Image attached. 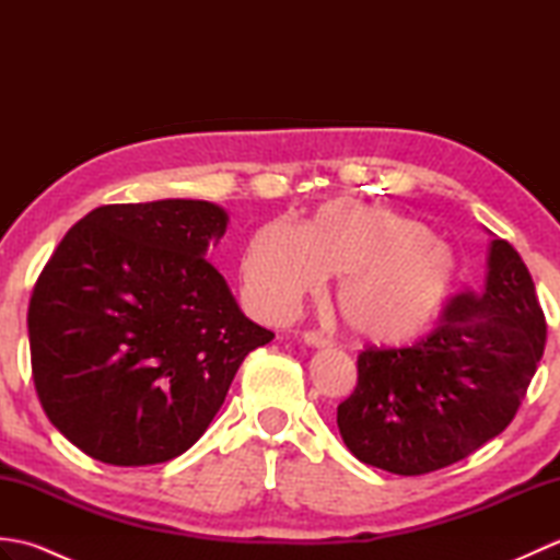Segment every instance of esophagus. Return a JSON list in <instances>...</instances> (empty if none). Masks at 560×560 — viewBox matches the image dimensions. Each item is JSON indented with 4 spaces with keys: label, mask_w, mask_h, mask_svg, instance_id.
Wrapping results in <instances>:
<instances>
[{
    "label": "esophagus",
    "mask_w": 560,
    "mask_h": 560,
    "mask_svg": "<svg viewBox=\"0 0 560 560\" xmlns=\"http://www.w3.org/2000/svg\"><path fill=\"white\" fill-rule=\"evenodd\" d=\"M303 341L305 343H311V347H327L329 343V339L323 335V331H317V329H307V331H303Z\"/></svg>",
    "instance_id": "obj_1"
}]
</instances>
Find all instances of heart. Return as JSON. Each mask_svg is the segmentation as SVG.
Wrapping results in <instances>:
<instances>
[{"label":"heart","instance_id":"1","mask_svg":"<svg viewBox=\"0 0 560 560\" xmlns=\"http://www.w3.org/2000/svg\"><path fill=\"white\" fill-rule=\"evenodd\" d=\"M457 273L452 249L423 223L353 199L319 207L301 231L287 221L259 225L241 261L247 301L267 317H287L325 277H339V315L355 339L380 349L428 335Z\"/></svg>","mask_w":560,"mask_h":560}]
</instances>
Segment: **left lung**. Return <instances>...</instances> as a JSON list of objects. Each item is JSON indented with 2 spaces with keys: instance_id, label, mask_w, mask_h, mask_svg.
<instances>
[{
  "instance_id": "1",
  "label": "left lung",
  "mask_w": 560,
  "mask_h": 560,
  "mask_svg": "<svg viewBox=\"0 0 560 560\" xmlns=\"http://www.w3.org/2000/svg\"><path fill=\"white\" fill-rule=\"evenodd\" d=\"M544 347L532 273L513 245L493 241L483 289L450 299L431 335L359 353V383L337 409L343 443L399 477L450 467L515 419Z\"/></svg>"
}]
</instances>
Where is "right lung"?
Masks as SVG:
<instances>
[{"instance_id": "right-lung-1", "label": "right lung", "mask_w": 560, "mask_h": 560, "mask_svg": "<svg viewBox=\"0 0 560 560\" xmlns=\"http://www.w3.org/2000/svg\"><path fill=\"white\" fill-rule=\"evenodd\" d=\"M225 223L199 199L105 205L47 259L28 305L33 385L89 457L147 467L183 455L245 355L273 339L205 257Z\"/></svg>"}]
</instances>
